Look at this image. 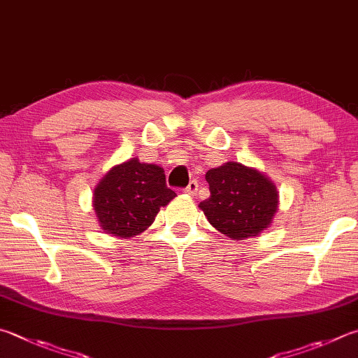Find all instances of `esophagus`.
I'll list each match as a JSON object with an SVG mask.
<instances>
[{"label": "esophagus", "mask_w": 358, "mask_h": 358, "mask_svg": "<svg viewBox=\"0 0 358 358\" xmlns=\"http://www.w3.org/2000/svg\"><path fill=\"white\" fill-rule=\"evenodd\" d=\"M197 189H199V183H197L196 180H192L191 183L185 187L183 192H186V194H191V196H194V194L197 192Z\"/></svg>", "instance_id": "34e87169"}]
</instances>
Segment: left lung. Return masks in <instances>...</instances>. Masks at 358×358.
<instances>
[{"instance_id": "8db88e82", "label": "left lung", "mask_w": 358, "mask_h": 358, "mask_svg": "<svg viewBox=\"0 0 358 358\" xmlns=\"http://www.w3.org/2000/svg\"><path fill=\"white\" fill-rule=\"evenodd\" d=\"M211 196L200 208L214 229L233 241L257 236L268 229L278 205L275 186L255 169L239 162L208 171Z\"/></svg>"}]
</instances>
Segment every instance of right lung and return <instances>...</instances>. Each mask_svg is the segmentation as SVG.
<instances>
[{"instance_id": "obj_1", "label": "right lung", "mask_w": 358, "mask_h": 358, "mask_svg": "<svg viewBox=\"0 0 358 358\" xmlns=\"http://www.w3.org/2000/svg\"><path fill=\"white\" fill-rule=\"evenodd\" d=\"M175 196L159 166L133 158L105 175L95 187L94 208L103 230L127 239L147 230Z\"/></svg>"}]
</instances>
